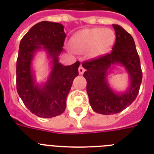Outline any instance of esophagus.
I'll return each instance as SVG.
<instances>
[{
  "label": "esophagus",
  "instance_id": "esophagus-1",
  "mask_svg": "<svg viewBox=\"0 0 154 154\" xmlns=\"http://www.w3.org/2000/svg\"><path fill=\"white\" fill-rule=\"evenodd\" d=\"M78 72H79V74H81V75L84 73L85 69L83 67H82V65H81V66H80V67H79V69H78Z\"/></svg>",
  "mask_w": 154,
  "mask_h": 154
}]
</instances>
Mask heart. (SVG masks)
Segmentation results:
<instances>
[{
	"mask_svg": "<svg viewBox=\"0 0 154 154\" xmlns=\"http://www.w3.org/2000/svg\"><path fill=\"white\" fill-rule=\"evenodd\" d=\"M114 39V32L109 29H85L73 37L72 45L78 53L90 49L92 54L98 55L107 51L112 46Z\"/></svg>",
	"mask_w": 154,
	"mask_h": 154,
	"instance_id": "obj_1",
	"label": "heart"
}]
</instances>
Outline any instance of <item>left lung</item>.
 Returning <instances> with one entry per match:
<instances>
[{"instance_id": "left-lung-1", "label": "left lung", "mask_w": 154, "mask_h": 154, "mask_svg": "<svg viewBox=\"0 0 154 154\" xmlns=\"http://www.w3.org/2000/svg\"><path fill=\"white\" fill-rule=\"evenodd\" d=\"M116 41L110 53L82 63L89 103L94 112L104 115L120 112L136 99L142 80L141 63L134 38L120 25H112ZM114 64L124 66L131 84L124 93H115L107 83V70Z\"/></svg>"}]
</instances>
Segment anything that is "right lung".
I'll return each mask as SVG.
<instances>
[{
  "instance_id": "add662e5",
  "label": "right lung",
  "mask_w": 154,
  "mask_h": 154,
  "mask_svg": "<svg viewBox=\"0 0 154 154\" xmlns=\"http://www.w3.org/2000/svg\"><path fill=\"white\" fill-rule=\"evenodd\" d=\"M65 32L61 24L42 21L33 25L20 41L17 60V90L30 112L43 118L60 115L72 82L78 76L80 62L63 65L58 56L63 51ZM44 49L52 59V70L44 85L35 82L32 60L35 53Z\"/></svg>"
}]
</instances>
